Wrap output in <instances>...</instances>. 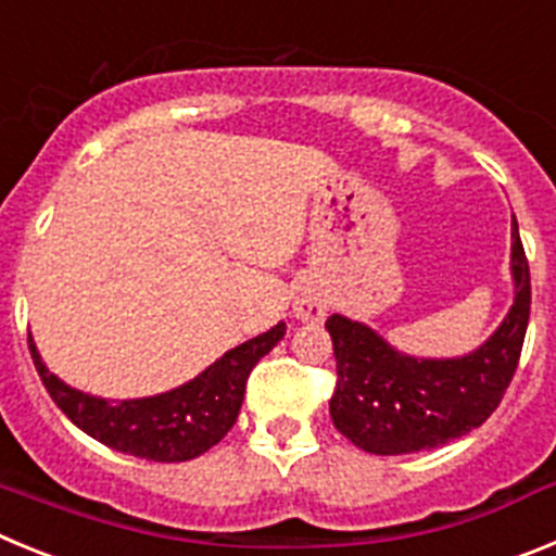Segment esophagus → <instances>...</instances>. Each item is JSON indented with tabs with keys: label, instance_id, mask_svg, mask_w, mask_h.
<instances>
[{
	"label": "esophagus",
	"instance_id": "esophagus-1",
	"mask_svg": "<svg viewBox=\"0 0 556 556\" xmlns=\"http://www.w3.org/2000/svg\"><path fill=\"white\" fill-rule=\"evenodd\" d=\"M326 312L328 301L323 298V292H317V289H303V292L294 298V317H298V320H323Z\"/></svg>",
	"mask_w": 556,
	"mask_h": 556
}]
</instances>
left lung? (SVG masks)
<instances>
[{
    "mask_svg": "<svg viewBox=\"0 0 556 556\" xmlns=\"http://www.w3.org/2000/svg\"><path fill=\"white\" fill-rule=\"evenodd\" d=\"M515 303L498 331L459 358H415L342 314L326 320L337 356L331 420L356 448L395 456L465 437L498 409L527 337L532 281L513 217Z\"/></svg>",
    "mask_w": 556,
    "mask_h": 556,
    "instance_id": "1",
    "label": "left lung"
}]
</instances>
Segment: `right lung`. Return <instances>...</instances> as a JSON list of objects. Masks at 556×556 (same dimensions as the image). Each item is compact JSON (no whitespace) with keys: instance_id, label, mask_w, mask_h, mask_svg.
<instances>
[{"instance_id":"right-lung-1","label":"right lung","mask_w":556,"mask_h":556,"mask_svg":"<svg viewBox=\"0 0 556 556\" xmlns=\"http://www.w3.org/2000/svg\"><path fill=\"white\" fill-rule=\"evenodd\" d=\"M283 333L287 326L278 323L267 333L225 353L189 384L136 401H105L72 390L47 370L33 337H27V342L43 387L77 429L119 454L152 462H186L205 454L228 434L242 409L250 370L281 342Z\"/></svg>"}]
</instances>
